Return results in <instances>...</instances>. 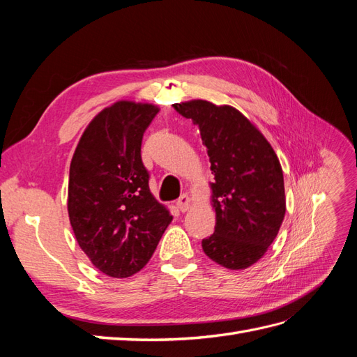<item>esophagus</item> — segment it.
I'll return each instance as SVG.
<instances>
[{"mask_svg": "<svg viewBox=\"0 0 357 357\" xmlns=\"http://www.w3.org/2000/svg\"><path fill=\"white\" fill-rule=\"evenodd\" d=\"M190 204H192L190 197L188 195V193H183V195L177 199V208L181 213H185V211H188L190 208Z\"/></svg>", "mask_w": 357, "mask_h": 357, "instance_id": "1", "label": "esophagus"}]
</instances>
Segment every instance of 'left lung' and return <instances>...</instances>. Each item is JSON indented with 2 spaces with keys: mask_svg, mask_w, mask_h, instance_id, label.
I'll return each instance as SVG.
<instances>
[{
  "mask_svg": "<svg viewBox=\"0 0 357 357\" xmlns=\"http://www.w3.org/2000/svg\"><path fill=\"white\" fill-rule=\"evenodd\" d=\"M174 109L198 125L214 174L215 226L202 250L228 269L252 266L275 240L286 213L283 169L274 149L231 105L192 100Z\"/></svg>",
  "mask_w": 357,
  "mask_h": 357,
  "instance_id": "1",
  "label": "left lung"
}]
</instances>
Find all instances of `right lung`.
I'll return each mask as SVG.
<instances>
[{
	"instance_id": "right-lung-1",
	"label": "right lung",
	"mask_w": 357,
	"mask_h": 357,
	"mask_svg": "<svg viewBox=\"0 0 357 357\" xmlns=\"http://www.w3.org/2000/svg\"><path fill=\"white\" fill-rule=\"evenodd\" d=\"M159 109L117 101L84 129L70 165L68 215L82 250L114 278L150 261L172 215L149 188L142 142Z\"/></svg>"
}]
</instances>
